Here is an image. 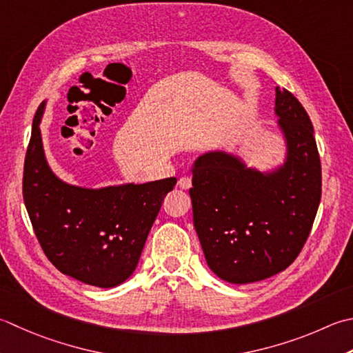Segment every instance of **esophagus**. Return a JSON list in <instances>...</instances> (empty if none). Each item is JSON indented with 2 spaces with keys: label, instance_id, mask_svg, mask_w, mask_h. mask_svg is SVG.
<instances>
[{
  "label": "esophagus",
  "instance_id": "34e87169",
  "mask_svg": "<svg viewBox=\"0 0 353 353\" xmlns=\"http://www.w3.org/2000/svg\"><path fill=\"white\" fill-rule=\"evenodd\" d=\"M191 185H192V182H191V177L185 176V177H181V179H179V188H182V190H190V188H191Z\"/></svg>",
  "mask_w": 353,
  "mask_h": 353
}]
</instances>
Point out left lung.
Masks as SVG:
<instances>
[{
	"label": "left lung",
	"mask_w": 353,
	"mask_h": 353,
	"mask_svg": "<svg viewBox=\"0 0 353 353\" xmlns=\"http://www.w3.org/2000/svg\"><path fill=\"white\" fill-rule=\"evenodd\" d=\"M274 114L283 162L250 167L239 154L212 150L191 167L194 228L211 271L232 285L279 274L307 240L321 199V163L306 110L275 87Z\"/></svg>",
	"instance_id": "8db88e82"
}]
</instances>
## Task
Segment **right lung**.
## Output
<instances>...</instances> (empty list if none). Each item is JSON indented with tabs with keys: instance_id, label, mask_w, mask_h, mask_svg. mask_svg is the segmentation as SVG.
<instances>
[{
	"instance_id": "obj_1",
	"label": "right lung",
	"mask_w": 353,
	"mask_h": 353,
	"mask_svg": "<svg viewBox=\"0 0 353 353\" xmlns=\"http://www.w3.org/2000/svg\"><path fill=\"white\" fill-rule=\"evenodd\" d=\"M34 114L27 148L23 196L47 259L62 274L96 288H114L131 277L148 232L176 177L147 183L88 188L64 182L52 171Z\"/></svg>"
}]
</instances>
